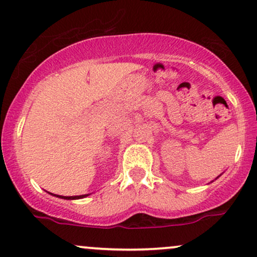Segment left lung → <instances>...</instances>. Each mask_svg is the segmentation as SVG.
<instances>
[{
  "instance_id": "1",
  "label": "left lung",
  "mask_w": 257,
  "mask_h": 257,
  "mask_svg": "<svg viewBox=\"0 0 257 257\" xmlns=\"http://www.w3.org/2000/svg\"><path fill=\"white\" fill-rule=\"evenodd\" d=\"M217 178H219V176H217ZM217 178H216V179H217Z\"/></svg>"
}]
</instances>
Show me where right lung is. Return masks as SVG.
<instances>
[{
    "label": "right lung",
    "instance_id": "right-lung-1",
    "mask_svg": "<svg viewBox=\"0 0 257 257\" xmlns=\"http://www.w3.org/2000/svg\"><path fill=\"white\" fill-rule=\"evenodd\" d=\"M53 194V193H52ZM53 196H55V197H58V198H63V199H70V200H72V199H81V198H84V197H88L89 196V194H82V196H59V194H53Z\"/></svg>",
    "mask_w": 257,
    "mask_h": 257
}]
</instances>
